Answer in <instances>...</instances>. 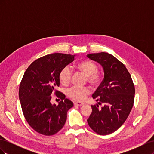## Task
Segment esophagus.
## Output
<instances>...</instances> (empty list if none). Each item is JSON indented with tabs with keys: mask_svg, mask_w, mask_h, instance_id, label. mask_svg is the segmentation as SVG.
<instances>
[{
	"mask_svg": "<svg viewBox=\"0 0 154 154\" xmlns=\"http://www.w3.org/2000/svg\"><path fill=\"white\" fill-rule=\"evenodd\" d=\"M83 104H84V103H82V102H80V101H76V102H75V103H74V105H77V106H82Z\"/></svg>",
	"mask_w": 154,
	"mask_h": 154,
	"instance_id": "1",
	"label": "esophagus"
}]
</instances>
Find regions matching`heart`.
I'll return each instance as SVG.
<instances>
[{"mask_svg": "<svg viewBox=\"0 0 154 154\" xmlns=\"http://www.w3.org/2000/svg\"><path fill=\"white\" fill-rule=\"evenodd\" d=\"M75 68L87 76V81L92 84H96L100 80V74L97 72L96 64L91 60H85L78 62ZM72 70L69 67H66L62 69L59 74V80L62 85L66 86L71 81L72 77ZM90 94V89L87 87L74 86L68 91V95L72 98L82 101L84 100L87 95Z\"/></svg>", "mask_w": 154, "mask_h": 154, "instance_id": "heart-1", "label": "heart"}]
</instances>
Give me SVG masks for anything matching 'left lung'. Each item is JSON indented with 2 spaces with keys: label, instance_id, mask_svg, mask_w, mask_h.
Here are the masks:
<instances>
[{
  "label": "left lung",
  "instance_id": "8db88e82",
  "mask_svg": "<svg viewBox=\"0 0 154 154\" xmlns=\"http://www.w3.org/2000/svg\"><path fill=\"white\" fill-rule=\"evenodd\" d=\"M87 57L100 63L104 71L103 80L92 94L93 99L103 106L91 105L87 122L97 134H110L122 127L130 114L134 101V84L124 64L113 55L101 52Z\"/></svg>",
  "mask_w": 154,
  "mask_h": 154
}]
</instances>
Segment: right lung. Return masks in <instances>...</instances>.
I'll return each mask as SVG.
<instances>
[{
    "mask_svg": "<svg viewBox=\"0 0 154 154\" xmlns=\"http://www.w3.org/2000/svg\"><path fill=\"white\" fill-rule=\"evenodd\" d=\"M75 55L53 53L36 60L27 69L19 87V100L26 121L38 133L53 136L61 130L67 111L73 103L56 90L60 86L59 74L74 61ZM55 92L62 100L58 106L50 103Z\"/></svg>",
    "mask_w": 154,
    "mask_h": 154,
    "instance_id": "obj_1",
    "label": "right lung"
}]
</instances>
